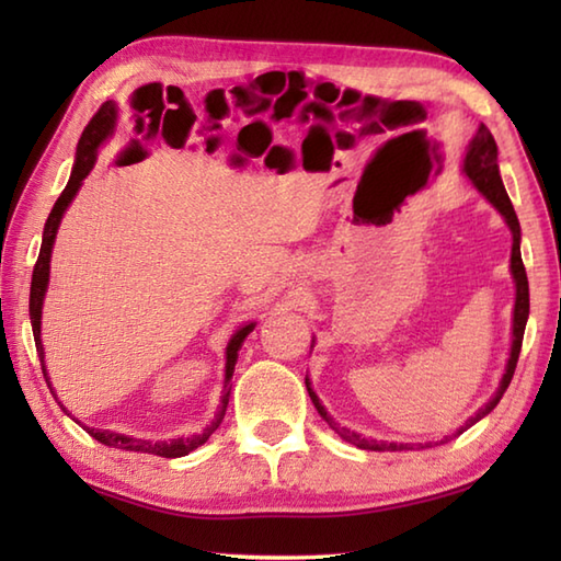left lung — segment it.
Listing matches in <instances>:
<instances>
[{"mask_svg":"<svg viewBox=\"0 0 561 561\" xmlns=\"http://www.w3.org/2000/svg\"><path fill=\"white\" fill-rule=\"evenodd\" d=\"M462 173L470 178L472 185L478 187V193L490 202V205L502 214L506 226L511 229V238H514V245H511V277H514V284H516V304H514V325H511V352H508V362H506V368H504V376L502 380H499V388L494 396L490 398V402H484L482 408L474 412L468 422H465V426H460L456 434L458 436L462 434L465 428H470L472 424H478L480 420H484L486 414H490L499 400L504 398V392L511 383V378H514V371H516V364H518V354H520V344H523V332H526V323H528V313H530V294H528V277H526V267H523V260H520V224H518V217L514 211V205H511V199L506 195V187L502 183V175H499V161H496V141L492 137L490 129H486L484 125L478 127V135H474L470 139L468 145V151H465V159H462ZM316 342V340H313ZM313 347V344H311ZM306 388H308V396H311L313 404L318 414L323 416V420L330 424V428L335 434H340L347 444L356 446V448H364V450H412L414 446L420 448H432L436 444H396V440H376V438H364L362 434L352 432V428L347 426H340L332 416L328 414V410L323 408V402H320V398L313 392L311 388V378L306 376ZM446 440H450V436H444L438 440V444H446Z\"/></svg>","mask_w":561,"mask_h":561,"instance_id":"1","label":"left lung"}]
</instances>
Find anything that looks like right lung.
Instances as JSON below:
<instances>
[{
  "mask_svg": "<svg viewBox=\"0 0 561 561\" xmlns=\"http://www.w3.org/2000/svg\"><path fill=\"white\" fill-rule=\"evenodd\" d=\"M117 125V105L113 101L103 103L101 111L93 115V121L83 129V135L77 145V159L75 165H71V175L67 181V187L62 190V195L57 197L55 207L50 211V217L45 221V229H43V243H41V255L38 262H35L33 267V279H31V301H28V313H31V328H33V340H35V350H38L41 356V366H43V376L47 380V388L55 396V390L50 386V378H47V368H45V350H43V340H41V320H43V301H45V291H47V284H50V257H53V245H55V238H57V229L59 224H62V217L67 207L71 205V199L77 197L79 187L83 185V178L91 173L93 165H96L99 159V149L103 141H108L113 137V129ZM233 165H241L243 159L241 157H233L231 159ZM255 320H250V323L238 328L229 344H226V366H224V396L219 402V410L214 414V420L207 428H202V434H193V436H178L171 440H147V438H135V436H127V434H117V432H108V428H91V426H83L87 428V434H91L101 444L111 446V448H121V450H137V453H151V456H161V458H181L187 456V453H193L195 448H199L205 440L217 432L224 414H226V404H229V396H231V376H233V368L238 362V350L243 347V340L250 335V332L255 330ZM62 408V404H59ZM67 412V408H62ZM69 414V412H67ZM71 416V414H69Z\"/></svg>",
  "mask_w": 561,
  "mask_h": 561,
  "instance_id": "right-lung-1",
  "label": "right lung"
}]
</instances>
